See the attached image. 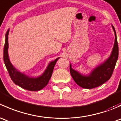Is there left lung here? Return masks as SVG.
I'll return each mask as SVG.
<instances>
[{
	"label": "left lung",
	"mask_w": 121,
	"mask_h": 121,
	"mask_svg": "<svg viewBox=\"0 0 121 121\" xmlns=\"http://www.w3.org/2000/svg\"><path fill=\"white\" fill-rule=\"evenodd\" d=\"M112 27L115 37L114 45L110 56L104 62L94 68L88 75H83L73 69L70 64L69 70L71 75L76 84L81 87L86 89L94 88L102 85L110 79L118 58V45L117 35L112 25Z\"/></svg>",
	"instance_id": "1"
}]
</instances>
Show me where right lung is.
Masks as SVG:
<instances>
[{"mask_svg":"<svg viewBox=\"0 0 121 121\" xmlns=\"http://www.w3.org/2000/svg\"><path fill=\"white\" fill-rule=\"evenodd\" d=\"M9 32V29H8L7 31L5 36V43H4V50H3V59H4V64L8 69L11 79L16 85H19L25 90L31 91L41 90L48 84L52 75L55 64L60 57L56 58L55 60L51 61L47 65L44 73L40 76L37 77H31L26 75L18 71L12 65L10 61L8 54Z\"/></svg>","mask_w":121,"mask_h":121,"instance_id":"add662e5","label":"right lung"}]
</instances>
